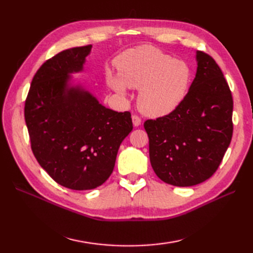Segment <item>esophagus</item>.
Here are the masks:
<instances>
[{
	"label": "esophagus",
	"mask_w": 253,
	"mask_h": 253,
	"mask_svg": "<svg viewBox=\"0 0 253 253\" xmlns=\"http://www.w3.org/2000/svg\"><path fill=\"white\" fill-rule=\"evenodd\" d=\"M131 118H132V124H133V126H135V127H138V126H140V125H141V118L139 117L138 115H132V116H131Z\"/></svg>",
	"instance_id": "obj_1"
}]
</instances>
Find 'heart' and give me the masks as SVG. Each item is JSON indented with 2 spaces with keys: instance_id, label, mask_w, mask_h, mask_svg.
Masks as SVG:
<instances>
[{
  "instance_id": "heart-1",
  "label": "heart",
  "mask_w": 253,
  "mask_h": 253,
  "mask_svg": "<svg viewBox=\"0 0 253 253\" xmlns=\"http://www.w3.org/2000/svg\"><path fill=\"white\" fill-rule=\"evenodd\" d=\"M116 67L117 75L106 73V84L122 95L126 87L140 89L138 106L149 116H164L174 111L189 88V66L153 46L125 51L116 60Z\"/></svg>"
}]
</instances>
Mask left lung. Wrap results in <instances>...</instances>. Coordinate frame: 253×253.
<instances>
[{
	"label": "left lung",
	"mask_w": 253,
	"mask_h": 253,
	"mask_svg": "<svg viewBox=\"0 0 253 253\" xmlns=\"http://www.w3.org/2000/svg\"><path fill=\"white\" fill-rule=\"evenodd\" d=\"M196 77L169 114L144 122L150 162L166 184L189 187L209 179L233 137V96L221 68L197 51Z\"/></svg>",
	"instance_id": "8db88e82"
}]
</instances>
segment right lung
<instances>
[{
	"instance_id": "add662e5",
	"label": "right lung",
	"mask_w": 253,
	"mask_h": 253,
	"mask_svg": "<svg viewBox=\"0 0 253 253\" xmlns=\"http://www.w3.org/2000/svg\"><path fill=\"white\" fill-rule=\"evenodd\" d=\"M92 45L64 50L42 64L25 102V121L38 163L58 185L89 190L114 169L118 148L132 130L130 112H115L82 87H68Z\"/></svg>"
}]
</instances>
